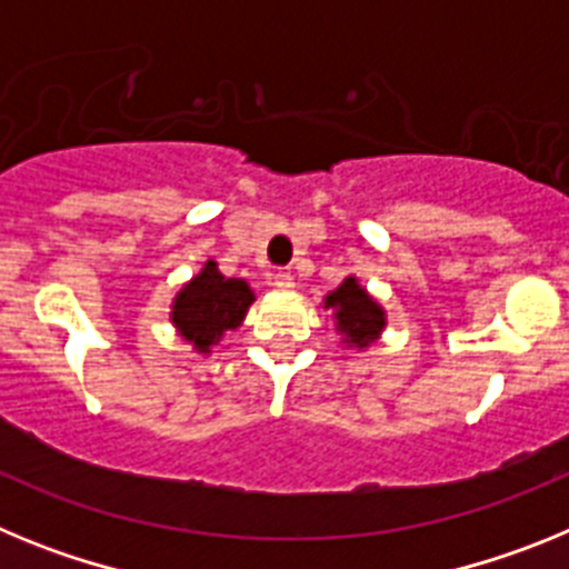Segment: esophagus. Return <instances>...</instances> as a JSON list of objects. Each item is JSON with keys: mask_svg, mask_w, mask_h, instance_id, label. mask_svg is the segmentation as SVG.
Returning <instances> with one entry per match:
<instances>
[{"mask_svg": "<svg viewBox=\"0 0 569 569\" xmlns=\"http://www.w3.org/2000/svg\"><path fill=\"white\" fill-rule=\"evenodd\" d=\"M268 279H270V284H273V288H279V290H290L296 284L293 273H290V270H273V273H268Z\"/></svg>", "mask_w": 569, "mask_h": 569, "instance_id": "34e87169", "label": "esophagus"}]
</instances>
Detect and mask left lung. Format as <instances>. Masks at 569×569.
I'll use <instances>...</instances> for the list:
<instances>
[{"label": "left lung", "mask_w": 569, "mask_h": 569, "mask_svg": "<svg viewBox=\"0 0 569 569\" xmlns=\"http://www.w3.org/2000/svg\"><path fill=\"white\" fill-rule=\"evenodd\" d=\"M325 308H333L336 328L345 333V341L350 347H367L385 330V310L353 276L341 281L339 288L325 299Z\"/></svg>", "instance_id": "1"}]
</instances>
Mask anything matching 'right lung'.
<instances>
[{
	"label": "right lung",
	"instance_id": "1",
	"mask_svg": "<svg viewBox=\"0 0 569 569\" xmlns=\"http://www.w3.org/2000/svg\"><path fill=\"white\" fill-rule=\"evenodd\" d=\"M250 305L253 290L248 288V281L224 279L216 261H208L202 273L179 290L170 319L199 353H210V347L228 330L239 328Z\"/></svg>",
	"mask_w": 569,
	"mask_h": 569
}]
</instances>
